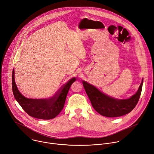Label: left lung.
I'll return each instance as SVG.
<instances>
[{
    "label": "left lung",
    "instance_id": "8db88e82",
    "mask_svg": "<svg viewBox=\"0 0 154 154\" xmlns=\"http://www.w3.org/2000/svg\"><path fill=\"white\" fill-rule=\"evenodd\" d=\"M82 83L95 110L103 116L115 118L130 113L135 107L141 93L143 79L136 94L127 99H116L109 97L86 82L82 81Z\"/></svg>",
    "mask_w": 154,
    "mask_h": 154
}]
</instances>
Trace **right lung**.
<instances>
[{
	"label": "right lung",
	"instance_id": "add662e5",
	"mask_svg": "<svg viewBox=\"0 0 154 154\" xmlns=\"http://www.w3.org/2000/svg\"><path fill=\"white\" fill-rule=\"evenodd\" d=\"M76 80L72 78L64 85L55 96L49 99H29L18 90L14 80V70L12 73V89L15 99L30 116L40 119L55 118L62 110L71 85Z\"/></svg>",
	"mask_w": 154,
	"mask_h": 154
}]
</instances>
